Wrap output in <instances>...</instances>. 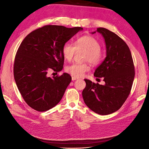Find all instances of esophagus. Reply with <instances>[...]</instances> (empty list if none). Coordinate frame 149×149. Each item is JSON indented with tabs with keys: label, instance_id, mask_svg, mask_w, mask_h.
Here are the masks:
<instances>
[{
	"label": "esophagus",
	"instance_id": "esophagus-1",
	"mask_svg": "<svg viewBox=\"0 0 149 149\" xmlns=\"http://www.w3.org/2000/svg\"><path fill=\"white\" fill-rule=\"evenodd\" d=\"M72 81H75V80L78 79V78L77 77H72Z\"/></svg>",
	"mask_w": 149,
	"mask_h": 149
}]
</instances>
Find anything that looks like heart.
Here are the masks:
<instances>
[{"instance_id": "obj_1", "label": "heart", "mask_w": 149, "mask_h": 149, "mask_svg": "<svg viewBox=\"0 0 149 149\" xmlns=\"http://www.w3.org/2000/svg\"><path fill=\"white\" fill-rule=\"evenodd\" d=\"M77 50H86L84 59L89 61L91 64L95 65L102 61L103 54L100 49V45L93 36H83L79 38L75 42V46L69 42L65 43L62 47L63 57L70 61L73 58ZM88 70L89 66L86 63H74L68 65L65 68L66 72L75 77L83 76L84 73Z\"/></svg>"}]
</instances>
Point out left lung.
I'll return each mask as SVG.
<instances>
[{
	"instance_id": "obj_1",
	"label": "left lung",
	"mask_w": 149,
	"mask_h": 149,
	"mask_svg": "<svg viewBox=\"0 0 149 149\" xmlns=\"http://www.w3.org/2000/svg\"><path fill=\"white\" fill-rule=\"evenodd\" d=\"M97 31L105 40L106 57L96 68L94 76L103 77L105 84L84 79L86 86L82 95L91 110L106 115L118 110L127 99L134 78V66L130 49L121 38L103 27L97 28Z\"/></svg>"
}]
</instances>
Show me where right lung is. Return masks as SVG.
Instances as JSON below:
<instances>
[{
	"label": "right lung",
	"instance_id": "1",
	"mask_svg": "<svg viewBox=\"0 0 149 149\" xmlns=\"http://www.w3.org/2000/svg\"><path fill=\"white\" fill-rule=\"evenodd\" d=\"M81 27L67 28L48 25L29 33L22 41L15 56L14 78L25 102L38 111L52 108L61 100L70 83L67 73L50 77V70H62V47Z\"/></svg>",
	"mask_w": 149,
	"mask_h": 149
}]
</instances>
